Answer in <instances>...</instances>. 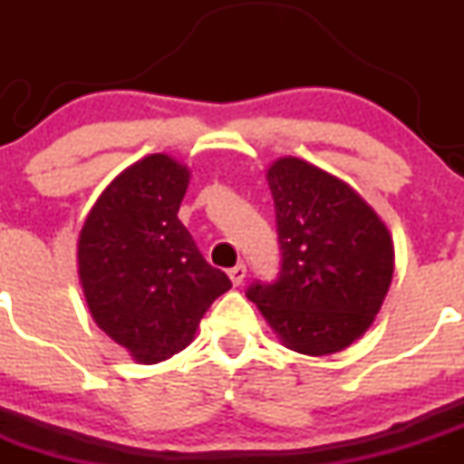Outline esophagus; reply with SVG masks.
<instances>
[{"instance_id":"1","label":"esophagus","mask_w":464,"mask_h":464,"mask_svg":"<svg viewBox=\"0 0 464 464\" xmlns=\"http://www.w3.org/2000/svg\"><path fill=\"white\" fill-rule=\"evenodd\" d=\"M245 276H246L245 262H237L236 266H231V269H228V278H231L233 285H240L242 280H245Z\"/></svg>"}]
</instances>
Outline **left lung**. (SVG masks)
Here are the masks:
<instances>
[{
	"label": "left lung",
	"mask_w": 464,
	"mask_h": 464,
	"mask_svg": "<svg viewBox=\"0 0 464 464\" xmlns=\"http://www.w3.org/2000/svg\"><path fill=\"white\" fill-rule=\"evenodd\" d=\"M276 208L280 266L254 280V301L287 348L339 353L371 327L392 278L391 236L348 184L296 157L266 172Z\"/></svg>",
	"instance_id": "left-lung-1"
}]
</instances>
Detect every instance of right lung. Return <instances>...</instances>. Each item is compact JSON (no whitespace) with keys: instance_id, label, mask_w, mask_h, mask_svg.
<instances>
[{"instance_id":"1","label":"right lung","mask_w":464,"mask_h":464,"mask_svg":"<svg viewBox=\"0 0 464 464\" xmlns=\"http://www.w3.org/2000/svg\"><path fill=\"white\" fill-rule=\"evenodd\" d=\"M188 177L166 154L145 157L107 186L78 240L93 321L139 363L184 350L204 312L231 289L177 218Z\"/></svg>"}]
</instances>
